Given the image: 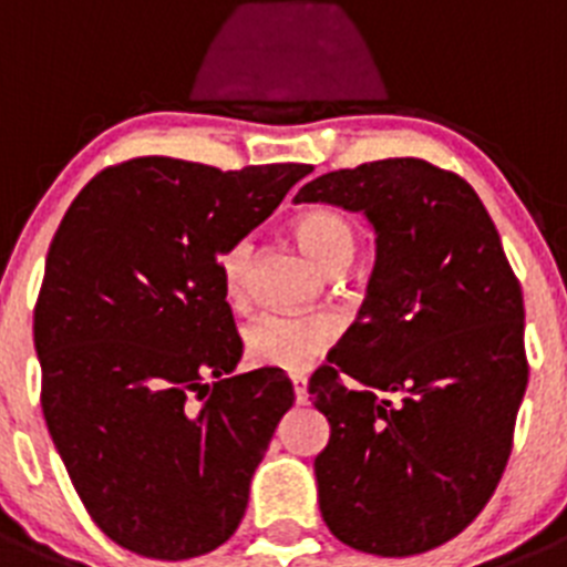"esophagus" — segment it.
<instances>
[{"mask_svg": "<svg viewBox=\"0 0 567 567\" xmlns=\"http://www.w3.org/2000/svg\"><path fill=\"white\" fill-rule=\"evenodd\" d=\"M292 389H295V400H298L300 405L307 403L309 392H307V378H303V374H292Z\"/></svg>", "mask_w": 567, "mask_h": 567, "instance_id": "obj_1", "label": "esophagus"}]
</instances>
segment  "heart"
<instances>
[{
  "mask_svg": "<svg viewBox=\"0 0 567 567\" xmlns=\"http://www.w3.org/2000/svg\"><path fill=\"white\" fill-rule=\"evenodd\" d=\"M295 235L320 269L338 275L352 264L358 252V227L334 207H312L295 218ZM252 244L235 240L221 252V284L233 303L247 298ZM334 327L323 315L267 312L244 329V352L249 363L300 372L332 343Z\"/></svg>",
  "mask_w": 567,
  "mask_h": 567,
  "instance_id": "b5f03b06",
  "label": "heart"
}]
</instances>
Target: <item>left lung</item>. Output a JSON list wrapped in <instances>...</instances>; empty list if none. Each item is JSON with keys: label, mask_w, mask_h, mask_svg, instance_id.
I'll return each mask as SVG.
<instances>
[{"label": "left lung", "mask_w": 567, "mask_h": 567, "mask_svg": "<svg viewBox=\"0 0 567 567\" xmlns=\"http://www.w3.org/2000/svg\"><path fill=\"white\" fill-rule=\"evenodd\" d=\"M374 227L358 320L309 380L332 434L315 460L340 543L412 557L457 537L503 477L528 385L523 289L480 195L423 158L303 184Z\"/></svg>", "instance_id": "left-lung-1"}]
</instances>
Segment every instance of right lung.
Instances as JSON below:
<instances>
[{
  "instance_id": "1",
  "label": "right lung",
  "mask_w": 567,
  "mask_h": 567,
  "mask_svg": "<svg viewBox=\"0 0 567 567\" xmlns=\"http://www.w3.org/2000/svg\"><path fill=\"white\" fill-rule=\"evenodd\" d=\"M309 173L130 158L50 240L33 309L42 412L93 523L133 554L202 557L247 511L295 392L278 369L233 374L244 343L218 258Z\"/></svg>"
}]
</instances>
